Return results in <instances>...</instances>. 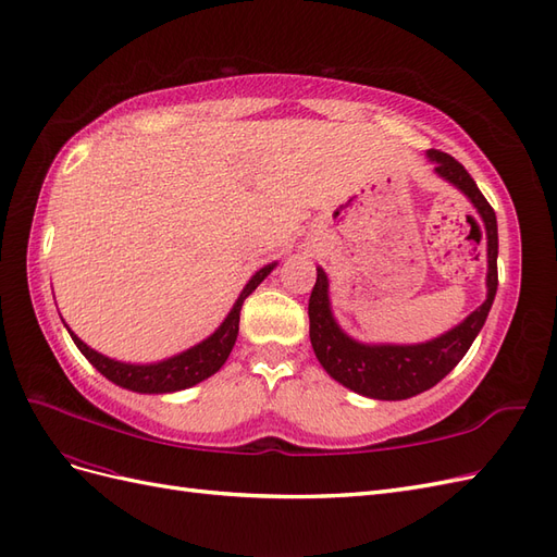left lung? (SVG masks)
Instances as JSON below:
<instances>
[{"label":"left lung","instance_id":"left-lung-1","mask_svg":"<svg viewBox=\"0 0 557 557\" xmlns=\"http://www.w3.org/2000/svg\"><path fill=\"white\" fill-rule=\"evenodd\" d=\"M429 161H434L438 177L448 180L473 202L479 210L485 235H487V298L481 308H475L462 324H457L443 336L420 345H367L352 341L336 324L329 304V280L322 268H317V282L310 294V343L324 371L338 380L341 385L357 394L383 401L410 399L438 380L446 377L462 357L469 352L471 343L483 329L492 300L497 294V216L495 210L471 180L465 165L453 156L429 149Z\"/></svg>","mask_w":557,"mask_h":557}]
</instances>
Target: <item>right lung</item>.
Listing matches in <instances>:
<instances>
[{"mask_svg": "<svg viewBox=\"0 0 557 557\" xmlns=\"http://www.w3.org/2000/svg\"><path fill=\"white\" fill-rule=\"evenodd\" d=\"M275 265L277 263H268L253 273V277L245 284L243 294L237 296L233 310L228 312L226 320L221 322V326L212 333L210 338H205L202 343L186 349V352H182V355H174V357L163 359L158 363H125V361L109 359L100 352H95V349L88 347L82 338H76L70 329L67 331H70L74 345L82 349V355L107 380H111V383L119 387L133 389L139 394H168V392H180L186 387H194V385L202 383L205 377L214 375L221 367H224L228 355H231V349L237 341V326H240V310H243L245 298L259 287V284L270 275V270H273Z\"/></svg>", "mask_w": 557, "mask_h": 557, "instance_id": "right-lung-1", "label": "right lung"}]
</instances>
